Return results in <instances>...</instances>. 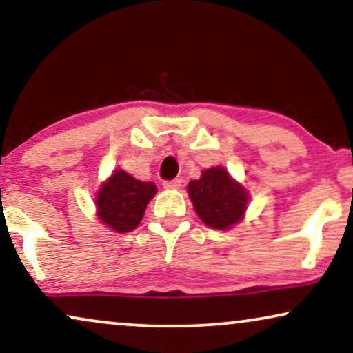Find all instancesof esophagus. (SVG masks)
Wrapping results in <instances>:
<instances>
[{
  "label": "esophagus",
  "instance_id": "esophagus-1",
  "mask_svg": "<svg viewBox=\"0 0 353 353\" xmlns=\"http://www.w3.org/2000/svg\"><path fill=\"white\" fill-rule=\"evenodd\" d=\"M181 183H183L181 178H175V180L163 181V188H165V190H178V188L181 186Z\"/></svg>",
  "mask_w": 353,
  "mask_h": 353
}]
</instances>
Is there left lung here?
<instances>
[{
	"instance_id": "1",
	"label": "left lung",
	"mask_w": 353,
	"mask_h": 353,
	"mask_svg": "<svg viewBox=\"0 0 353 353\" xmlns=\"http://www.w3.org/2000/svg\"><path fill=\"white\" fill-rule=\"evenodd\" d=\"M188 194L196 214L214 230H230L243 220L249 194L223 167H212L201 173L199 180L188 183Z\"/></svg>"
}]
</instances>
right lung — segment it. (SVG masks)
I'll return each instance as SVG.
<instances>
[{"label":"right lung","mask_w":353,"mask_h":353,"mask_svg":"<svg viewBox=\"0 0 353 353\" xmlns=\"http://www.w3.org/2000/svg\"><path fill=\"white\" fill-rule=\"evenodd\" d=\"M156 192L154 183L137 180L123 170H114L96 196L98 219L115 233L133 231Z\"/></svg>","instance_id":"1"}]
</instances>
